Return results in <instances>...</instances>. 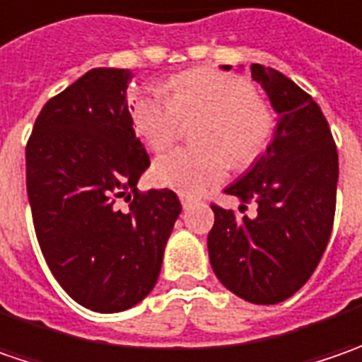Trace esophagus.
Returning <instances> with one entry per match:
<instances>
[{
  "instance_id": "1",
  "label": "esophagus",
  "mask_w": 362,
  "mask_h": 362,
  "mask_svg": "<svg viewBox=\"0 0 362 362\" xmlns=\"http://www.w3.org/2000/svg\"><path fill=\"white\" fill-rule=\"evenodd\" d=\"M181 203H183V207H185V209H189V207L193 205V199H191V197H185V195H181Z\"/></svg>"
}]
</instances>
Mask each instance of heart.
<instances>
[{
  "mask_svg": "<svg viewBox=\"0 0 362 362\" xmlns=\"http://www.w3.org/2000/svg\"><path fill=\"white\" fill-rule=\"evenodd\" d=\"M203 117L195 129L193 148H177L163 155L153 175L163 187L181 195H202L226 179L230 157L235 167L256 160L272 143L276 115L257 98L245 78L216 68H195L169 80V98L141 92L132 100L134 131L153 151L173 145L181 120Z\"/></svg>",
  "mask_w": 362,
  "mask_h": 362,
  "instance_id": "heart-1",
  "label": "heart"
}]
</instances>
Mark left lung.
<instances>
[{
    "label": "left lung",
    "instance_id": "8db88e82",
    "mask_svg": "<svg viewBox=\"0 0 362 362\" xmlns=\"http://www.w3.org/2000/svg\"><path fill=\"white\" fill-rule=\"evenodd\" d=\"M250 70L278 112V124L266 153L226 193L254 202L257 214L238 217L211 205L216 221L207 250L217 280L230 292L252 304H278L308 282L327 250L339 155L310 94L274 68L252 64Z\"/></svg>",
    "mask_w": 362,
    "mask_h": 362
}]
</instances>
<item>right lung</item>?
I'll list each match as a JSON object with an SVG mask.
<instances>
[{"instance_id": "obj_1", "label": "right lung", "mask_w": 362, "mask_h": 362, "mask_svg": "<svg viewBox=\"0 0 362 362\" xmlns=\"http://www.w3.org/2000/svg\"><path fill=\"white\" fill-rule=\"evenodd\" d=\"M131 78L122 68L86 72L44 105L25 146L42 254L68 296L94 313H122L155 288L181 214L171 189H136L151 160L132 129Z\"/></svg>"}]
</instances>
